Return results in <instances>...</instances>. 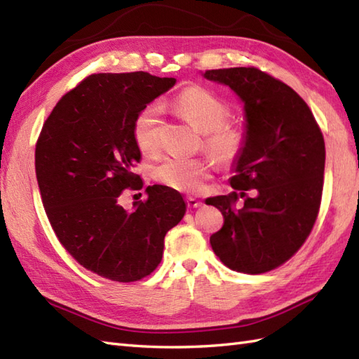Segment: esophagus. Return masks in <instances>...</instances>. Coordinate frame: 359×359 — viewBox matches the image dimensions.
Here are the masks:
<instances>
[{
	"instance_id": "34e87169",
	"label": "esophagus",
	"mask_w": 359,
	"mask_h": 359,
	"mask_svg": "<svg viewBox=\"0 0 359 359\" xmlns=\"http://www.w3.org/2000/svg\"><path fill=\"white\" fill-rule=\"evenodd\" d=\"M187 205H188V208H199V207H202V202L194 199V197H187Z\"/></svg>"
}]
</instances>
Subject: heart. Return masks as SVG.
<instances>
[{"mask_svg":"<svg viewBox=\"0 0 359 359\" xmlns=\"http://www.w3.org/2000/svg\"><path fill=\"white\" fill-rule=\"evenodd\" d=\"M174 108L189 125L203 133V147L222 166H233L245 154L248 147L247 129L226 121L230 106L210 89L187 88L175 97ZM162 108L147 104L133 123L135 147L143 156H156L162 147ZM215 160L210 156L166 157L152 170L160 184L182 193H196L211 179Z\"/></svg>","mask_w":359,"mask_h":359,"instance_id":"1","label":"heart"}]
</instances>
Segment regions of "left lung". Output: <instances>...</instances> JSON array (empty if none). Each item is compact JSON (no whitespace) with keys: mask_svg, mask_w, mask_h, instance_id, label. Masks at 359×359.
Here are the masks:
<instances>
[{"mask_svg":"<svg viewBox=\"0 0 359 359\" xmlns=\"http://www.w3.org/2000/svg\"><path fill=\"white\" fill-rule=\"evenodd\" d=\"M205 79L242 98L248 133L230 180L234 191L205 201L224 216L211 248L234 271H271L297 253L318 219L325 166L321 128L292 88L257 67L211 69Z\"/></svg>","mask_w":359,"mask_h":359,"instance_id":"obj_1","label":"left lung"}]
</instances>
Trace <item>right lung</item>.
<instances>
[{
  "label": "right lung",
  "mask_w": 359,
  "mask_h": 359,
  "mask_svg": "<svg viewBox=\"0 0 359 359\" xmlns=\"http://www.w3.org/2000/svg\"><path fill=\"white\" fill-rule=\"evenodd\" d=\"M175 79L148 72L93 74L66 93L35 144V172L53 233L75 261L114 282L147 278L162 261L165 236L185 215L180 193L147 188L126 211L125 189H142L133 123Z\"/></svg>",
  "instance_id": "obj_1"
}]
</instances>
